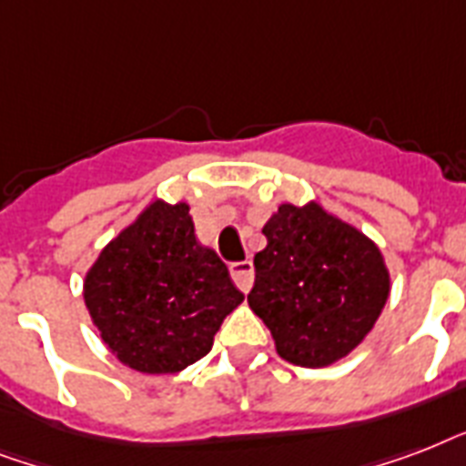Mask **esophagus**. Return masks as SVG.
I'll return each mask as SVG.
<instances>
[{"label":"esophagus","mask_w":466,"mask_h":466,"mask_svg":"<svg viewBox=\"0 0 466 466\" xmlns=\"http://www.w3.org/2000/svg\"><path fill=\"white\" fill-rule=\"evenodd\" d=\"M229 273H232V280L237 283L241 292L251 290L254 285V263L251 261H237L229 263Z\"/></svg>","instance_id":"obj_1"}]
</instances>
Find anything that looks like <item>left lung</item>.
Returning a JSON list of instances; mask_svg holds the SVG:
<instances>
[{"mask_svg": "<svg viewBox=\"0 0 466 466\" xmlns=\"http://www.w3.org/2000/svg\"><path fill=\"white\" fill-rule=\"evenodd\" d=\"M248 307L283 360L326 368L360 346L390 299L384 256L368 234L321 203H283L263 225Z\"/></svg>", "mask_w": 466, "mask_h": 466, "instance_id": "left-lung-1", "label": "left lung"}]
</instances>
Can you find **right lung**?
<instances>
[{"label": "right lung", "mask_w": 466, "mask_h": 466, "mask_svg": "<svg viewBox=\"0 0 466 466\" xmlns=\"http://www.w3.org/2000/svg\"><path fill=\"white\" fill-rule=\"evenodd\" d=\"M241 302L225 263L198 241L190 205L161 198L101 248L84 278L101 340L145 375H174L210 353Z\"/></svg>", "instance_id": "obj_1"}]
</instances>
